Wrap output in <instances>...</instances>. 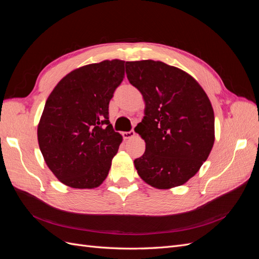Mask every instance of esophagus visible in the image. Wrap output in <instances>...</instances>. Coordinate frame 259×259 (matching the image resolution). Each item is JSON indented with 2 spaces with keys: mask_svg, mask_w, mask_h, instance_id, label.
<instances>
[{
  "mask_svg": "<svg viewBox=\"0 0 259 259\" xmlns=\"http://www.w3.org/2000/svg\"><path fill=\"white\" fill-rule=\"evenodd\" d=\"M136 135V133L134 131H130V132H124L123 133V137L125 139H130V138H133Z\"/></svg>",
  "mask_w": 259,
  "mask_h": 259,
  "instance_id": "34e87169",
  "label": "esophagus"
}]
</instances>
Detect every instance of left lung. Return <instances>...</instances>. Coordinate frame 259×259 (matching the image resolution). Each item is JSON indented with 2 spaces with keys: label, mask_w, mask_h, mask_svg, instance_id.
Masks as SVG:
<instances>
[{
  "label": "left lung",
  "mask_w": 259,
  "mask_h": 259,
  "mask_svg": "<svg viewBox=\"0 0 259 259\" xmlns=\"http://www.w3.org/2000/svg\"><path fill=\"white\" fill-rule=\"evenodd\" d=\"M125 67L145 100V116L135 127L146 143L134 161L137 173L158 189L182 186L214 145V110L206 93L190 74L162 61H126Z\"/></svg>",
  "instance_id": "1"
}]
</instances>
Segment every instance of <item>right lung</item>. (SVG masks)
<instances>
[{
  "mask_svg": "<svg viewBox=\"0 0 259 259\" xmlns=\"http://www.w3.org/2000/svg\"><path fill=\"white\" fill-rule=\"evenodd\" d=\"M125 61L77 68L59 81L45 103L37 140L46 165L75 189L104 183L123 137L109 122V103L124 77Z\"/></svg>",
  "mask_w": 259,
  "mask_h": 259,
  "instance_id": "add662e5",
  "label": "right lung"
}]
</instances>
